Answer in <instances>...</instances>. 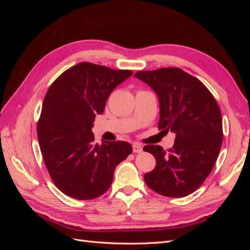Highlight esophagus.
I'll list each match as a JSON object with an SVG mask.
<instances>
[{
  "label": "esophagus",
  "instance_id": "1",
  "mask_svg": "<svg viewBox=\"0 0 250 250\" xmlns=\"http://www.w3.org/2000/svg\"><path fill=\"white\" fill-rule=\"evenodd\" d=\"M132 150H133V152H135V153H140L143 151V147L141 146V144H139V143H133L132 144Z\"/></svg>",
  "mask_w": 250,
  "mask_h": 250
}]
</instances>
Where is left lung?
<instances>
[{
    "label": "left lung",
    "mask_w": 250,
    "mask_h": 250,
    "mask_svg": "<svg viewBox=\"0 0 250 250\" xmlns=\"http://www.w3.org/2000/svg\"><path fill=\"white\" fill-rule=\"evenodd\" d=\"M134 77L148 84L158 98V128L175 133V143L168 152L158 145L144 147L156 160L155 168L144 179L151 190L166 197H185L203 184L220 152V108L197 78L178 67L140 71Z\"/></svg>",
    "instance_id": "8db88e82"
}]
</instances>
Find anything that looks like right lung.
Instances as JSON below:
<instances>
[{
    "mask_svg": "<svg viewBox=\"0 0 250 250\" xmlns=\"http://www.w3.org/2000/svg\"><path fill=\"white\" fill-rule=\"evenodd\" d=\"M132 71L80 62L52 83L43 99L37 138L53 183L78 200L99 197L111 186L117 166L132 152L123 141L95 143L92 128L110 93Z\"/></svg>",
    "mask_w": 250,
    "mask_h": 250,
    "instance_id": "right-lung-1",
    "label": "right lung"
}]
</instances>
